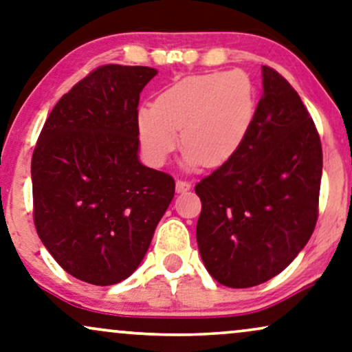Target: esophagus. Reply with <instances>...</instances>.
I'll return each instance as SVG.
<instances>
[{
	"label": "esophagus",
	"instance_id": "1",
	"mask_svg": "<svg viewBox=\"0 0 352 352\" xmlns=\"http://www.w3.org/2000/svg\"><path fill=\"white\" fill-rule=\"evenodd\" d=\"M189 189H190V182L189 181H184V179H177L176 181V190L179 194L187 192Z\"/></svg>",
	"mask_w": 352,
	"mask_h": 352
}]
</instances>
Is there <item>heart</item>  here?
I'll return each instance as SVG.
<instances>
[{
	"mask_svg": "<svg viewBox=\"0 0 352 352\" xmlns=\"http://www.w3.org/2000/svg\"><path fill=\"white\" fill-rule=\"evenodd\" d=\"M252 116V84L244 72L189 76L139 108V142L150 165L162 166L181 129L184 165L218 166L234 155Z\"/></svg>",
	"mask_w": 352,
	"mask_h": 352,
	"instance_id": "b5f03b06",
	"label": "heart"
}]
</instances>
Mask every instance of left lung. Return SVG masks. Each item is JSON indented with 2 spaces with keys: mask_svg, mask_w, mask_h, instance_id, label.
<instances>
[{
  "mask_svg": "<svg viewBox=\"0 0 352 352\" xmlns=\"http://www.w3.org/2000/svg\"><path fill=\"white\" fill-rule=\"evenodd\" d=\"M263 94L243 142L195 186L200 257L230 287L276 276L312 236L318 217L322 144L298 92L262 67Z\"/></svg>",
  "mask_w": 352,
  "mask_h": 352,
  "instance_id": "1",
  "label": "left lung"
}]
</instances>
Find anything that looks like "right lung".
<instances>
[{"mask_svg": "<svg viewBox=\"0 0 352 352\" xmlns=\"http://www.w3.org/2000/svg\"><path fill=\"white\" fill-rule=\"evenodd\" d=\"M155 76L147 66L97 67L54 104L32 155L38 237L90 285L135 272L175 195V179L137 155V107Z\"/></svg>", "mask_w": 352, "mask_h": 352, "instance_id": "obj_1", "label": "right lung"}]
</instances>
